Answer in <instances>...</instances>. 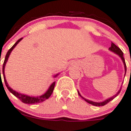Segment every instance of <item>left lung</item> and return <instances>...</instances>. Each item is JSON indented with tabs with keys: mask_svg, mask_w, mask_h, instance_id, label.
<instances>
[{
	"mask_svg": "<svg viewBox=\"0 0 131 131\" xmlns=\"http://www.w3.org/2000/svg\"><path fill=\"white\" fill-rule=\"evenodd\" d=\"M109 50L110 51H111L112 52H114V53L117 54V55H118L119 57L121 58V59L122 60V61H123V64H124V67H125V74H126V71H127V67H126V63H125V59H124V57H123V52H122V51L117 46H116V45H115L114 43H113L112 42V44H111V47H110V48H109ZM121 90H122V87H121L120 90L117 92V93H116L115 95H114L113 97H112L110 98H108V99H106L105 101H104L103 102H99V103H97V102H93V101H90L88 100V99H85V98H84L82 96H81V95L80 94V93L79 92V91H78V93H79V95L83 99H84L85 101H86L87 103H90V104H91V105H94V106H104V105H105L106 104H107L108 103H109L110 101H111L112 100V99H114L115 97H116V96L118 95V94L119 93H120V91Z\"/></svg>",
	"mask_w": 131,
	"mask_h": 131,
	"instance_id": "8db88e82",
	"label": "left lung"
}]
</instances>
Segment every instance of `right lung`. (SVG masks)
I'll list each match as a JSON object with an SVG mask.
<instances>
[{"label":"right lung","mask_w":131,"mask_h":131,"mask_svg":"<svg viewBox=\"0 0 131 131\" xmlns=\"http://www.w3.org/2000/svg\"><path fill=\"white\" fill-rule=\"evenodd\" d=\"M23 38H20L19 40H17V41L16 43H15L14 44V45L10 48V49H9V50L8 51L6 55L5 59H4V63H3V66H2V73H3V77H4V82H5V84L7 88L8 89V90H9L11 93H12L14 95H15L16 97H17L19 100H21L23 103H26V104H36V103H41V102L44 101H45L46 99H49V97L51 95V94H52V93L53 92V90H54V86H55V82H52V84L50 86V87L49 88V89L47 90V91L44 94L41 95L40 96H37V97H30V96L26 95L21 94V93H18L17 92H16V91L12 89V88L8 86L6 80L5 74H4V68H5L6 63L7 61H8V58H9L11 52L12 51L13 49L15 48V47L17 45L18 43H19V42ZM0 74H1V69H0ZM58 75V74H56V75H54V77H56Z\"/></svg>","instance_id":"1"}]
</instances>
